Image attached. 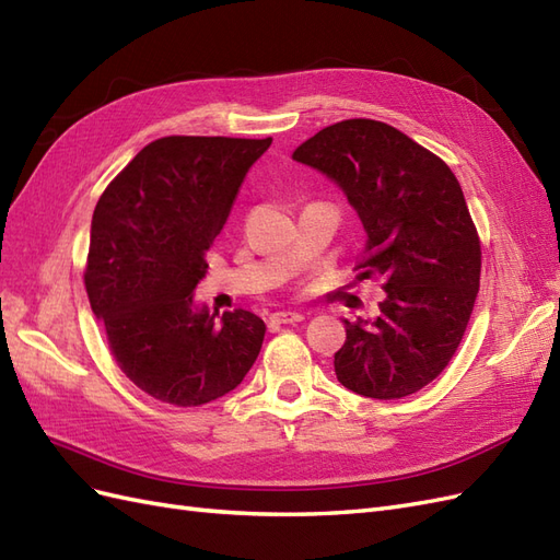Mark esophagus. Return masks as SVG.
<instances>
[{
    "instance_id": "34e87169",
    "label": "esophagus",
    "mask_w": 560,
    "mask_h": 560,
    "mask_svg": "<svg viewBox=\"0 0 560 560\" xmlns=\"http://www.w3.org/2000/svg\"><path fill=\"white\" fill-rule=\"evenodd\" d=\"M270 325H294V322H301L303 315L294 313V311H278L268 317Z\"/></svg>"
}]
</instances>
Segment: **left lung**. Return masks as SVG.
<instances>
[{"label":"left lung","instance_id":"obj_1","mask_svg":"<svg viewBox=\"0 0 560 560\" xmlns=\"http://www.w3.org/2000/svg\"><path fill=\"white\" fill-rule=\"evenodd\" d=\"M292 159L341 189L366 233L362 278H383L378 317L346 322L336 378L371 399L432 383L463 341L479 294L481 245L451 167L401 130L371 121L322 128Z\"/></svg>","mask_w":560,"mask_h":560}]
</instances>
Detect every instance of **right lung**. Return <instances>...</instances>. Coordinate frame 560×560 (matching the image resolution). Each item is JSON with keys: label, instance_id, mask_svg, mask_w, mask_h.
<instances>
[{"label": "right lung", "instance_id": "right-lung-1", "mask_svg": "<svg viewBox=\"0 0 560 560\" xmlns=\"http://www.w3.org/2000/svg\"><path fill=\"white\" fill-rule=\"evenodd\" d=\"M238 138H161L100 196L86 292L124 374L173 406H200L241 385L266 325L249 311L210 313L194 296L249 167L270 147Z\"/></svg>", "mask_w": 560, "mask_h": 560}]
</instances>
